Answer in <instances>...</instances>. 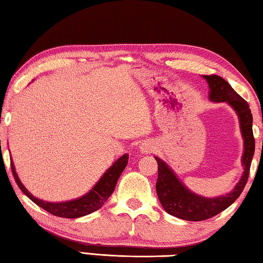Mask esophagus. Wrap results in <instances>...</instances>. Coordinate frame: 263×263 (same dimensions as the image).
Returning a JSON list of instances; mask_svg holds the SVG:
<instances>
[{"label": "esophagus", "mask_w": 263, "mask_h": 263, "mask_svg": "<svg viewBox=\"0 0 263 263\" xmlns=\"http://www.w3.org/2000/svg\"><path fill=\"white\" fill-rule=\"evenodd\" d=\"M140 149H141V152L147 153V152H149L151 149H152V146H151V144H142Z\"/></svg>", "instance_id": "esophagus-1"}]
</instances>
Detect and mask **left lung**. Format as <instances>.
<instances>
[{"instance_id": "left-lung-1", "label": "left lung", "mask_w": 263, "mask_h": 263, "mask_svg": "<svg viewBox=\"0 0 263 263\" xmlns=\"http://www.w3.org/2000/svg\"><path fill=\"white\" fill-rule=\"evenodd\" d=\"M210 88L209 100L212 102H226L234 109L239 117L240 128L243 139L242 166L243 173L240 181L231 193L215 198L202 197L190 191L177 179L175 173L160 158L158 162L157 194L164 211L180 219L199 221L218 215L235 202L247 183L249 168L255 151V140L253 136V116L249 105L241 96L234 91L228 81L218 75H203Z\"/></svg>"}]
</instances>
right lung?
Wrapping results in <instances>:
<instances>
[{
    "instance_id": "1",
    "label": "right lung",
    "mask_w": 263,
    "mask_h": 263,
    "mask_svg": "<svg viewBox=\"0 0 263 263\" xmlns=\"http://www.w3.org/2000/svg\"><path fill=\"white\" fill-rule=\"evenodd\" d=\"M128 161V154H124L121 158L116 160L112 166H111L108 171H106L103 176L101 177L100 181L94 185L89 193H87L82 197H79L77 199H72V201L67 202H59V203H52L46 202L43 199H39L30 193V191L25 188L24 184L22 183L21 180L17 175L16 169L12 162V159H10L11 171L12 175L15 177V181L20 189L28 196V197L33 203L37 204L44 210L50 212L51 215H54L61 218H79L82 216L89 215V213L99 210L100 208L104 205L111 194L114 193L115 186L117 184V181L121 176L122 172L125 169Z\"/></svg>"
}]
</instances>
